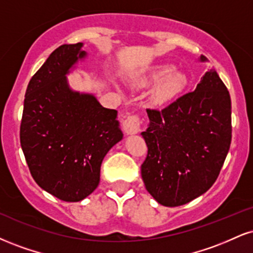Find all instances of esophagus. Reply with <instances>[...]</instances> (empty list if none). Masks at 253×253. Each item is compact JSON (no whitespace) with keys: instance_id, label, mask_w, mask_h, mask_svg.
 Here are the masks:
<instances>
[{"instance_id":"1","label":"esophagus","mask_w":253,"mask_h":253,"mask_svg":"<svg viewBox=\"0 0 253 253\" xmlns=\"http://www.w3.org/2000/svg\"><path fill=\"white\" fill-rule=\"evenodd\" d=\"M140 125H141L140 118L136 114H132L125 119L123 123V127L126 134L132 135L140 132Z\"/></svg>"}]
</instances>
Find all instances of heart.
I'll use <instances>...</instances> for the list:
<instances>
[{
  "label": "heart",
  "instance_id": "heart-1",
  "mask_svg": "<svg viewBox=\"0 0 253 253\" xmlns=\"http://www.w3.org/2000/svg\"><path fill=\"white\" fill-rule=\"evenodd\" d=\"M173 69L174 67L169 63L156 65L151 67L147 72L138 75L134 79V84L138 87L146 88L158 82L152 97L158 103H166L179 95L186 86V77L181 72Z\"/></svg>",
  "mask_w": 253,
  "mask_h": 253
}]
</instances>
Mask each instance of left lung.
Wrapping results in <instances>:
<instances>
[{"instance_id":"1","label":"left lung","mask_w":253,"mask_h":253,"mask_svg":"<svg viewBox=\"0 0 253 253\" xmlns=\"http://www.w3.org/2000/svg\"><path fill=\"white\" fill-rule=\"evenodd\" d=\"M206 62L205 56H200ZM141 133L148 147L141 165L146 190L158 203L180 206L202 196L217 180L231 144V97L214 69L193 92L166 108L146 109Z\"/></svg>"}]
</instances>
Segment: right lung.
<instances>
[{"instance_id":"1","label":"right lung","mask_w":253,"mask_h":253,"mask_svg":"<svg viewBox=\"0 0 253 253\" xmlns=\"http://www.w3.org/2000/svg\"><path fill=\"white\" fill-rule=\"evenodd\" d=\"M82 47V42L60 45L30 79L20 128L36 184L72 203L97 187L103 158L124 136L115 109L69 86L67 75L87 56Z\"/></svg>"}]
</instances>
